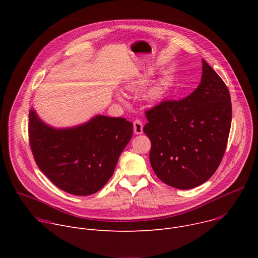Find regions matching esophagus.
<instances>
[{"label": "esophagus", "instance_id": "34e87169", "mask_svg": "<svg viewBox=\"0 0 258 258\" xmlns=\"http://www.w3.org/2000/svg\"><path fill=\"white\" fill-rule=\"evenodd\" d=\"M134 133L136 135H141L143 133V122L139 119L134 121Z\"/></svg>", "mask_w": 258, "mask_h": 258}]
</instances>
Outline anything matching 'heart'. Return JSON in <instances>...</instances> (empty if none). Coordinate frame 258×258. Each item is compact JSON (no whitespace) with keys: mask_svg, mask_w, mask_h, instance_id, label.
I'll list each match as a JSON object with an SVG mask.
<instances>
[{"mask_svg":"<svg viewBox=\"0 0 258 258\" xmlns=\"http://www.w3.org/2000/svg\"><path fill=\"white\" fill-rule=\"evenodd\" d=\"M152 76V70H148L147 72H145L144 75H142L141 77H139V79H137V81H135L132 85V87H137V86H142L144 85L148 79ZM168 89V79L167 77H162L152 88L151 90L148 92V99L152 102H158L160 101L166 94Z\"/></svg>","mask_w":258,"mask_h":258,"instance_id":"heart-1","label":"heart"}]
</instances>
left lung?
<instances>
[{"label":"left lung","mask_w":258,"mask_h":258,"mask_svg":"<svg viewBox=\"0 0 258 258\" xmlns=\"http://www.w3.org/2000/svg\"><path fill=\"white\" fill-rule=\"evenodd\" d=\"M143 132L151 141L150 163L166 185L188 190L209 179L222 161L232 122L228 87L202 60V78L185 99L146 111Z\"/></svg>","instance_id":"1"}]
</instances>
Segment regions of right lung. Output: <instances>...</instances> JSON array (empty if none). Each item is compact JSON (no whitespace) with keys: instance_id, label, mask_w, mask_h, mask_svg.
<instances>
[{"instance_id":"add662e5","label":"right lung","mask_w":258,"mask_h":258,"mask_svg":"<svg viewBox=\"0 0 258 258\" xmlns=\"http://www.w3.org/2000/svg\"><path fill=\"white\" fill-rule=\"evenodd\" d=\"M28 117L29 144L39 168L59 189L78 196L106 185L133 136V123L122 117L97 115L68 128L46 124L33 109Z\"/></svg>"}]
</instances>
